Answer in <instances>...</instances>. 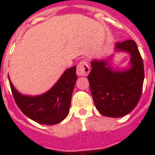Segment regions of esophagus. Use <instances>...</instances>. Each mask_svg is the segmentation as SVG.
<instances>
[{
    "mask_svg": "<svg viewBox=\"0 0 155 155\" xmlns=\"http://www.w3.org/2000/svg\"><path fill=\"white\" fill-rule=\"evenodd\" d=\"M91 69L88 64V62L85 61H81L77 65V69H76V74L79 76H86L88 74L90 73Z\"/></svg>",
    "mask_w": 155,
    "mask_h": 155,
    "instance_id": "esophagus-1",
    "label": "esophagus"
}]
</instances>
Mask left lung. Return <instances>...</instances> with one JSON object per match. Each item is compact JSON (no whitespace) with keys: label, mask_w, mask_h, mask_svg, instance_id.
Wrapping results in <instances>:
<instances>
[{"label":"left lung","mask_w":155,"mask_h":155,"mask_svg":"<svg viewBox=\"0 0 155 155\" xmlns=\"http://www.w3.org/2000/svg\"><path fill=\"white\" fill-rule=\"evenodd\" d=\"M115 51L130 54L129 69L114 70L109 61L93 60L88 75L95 107L102 115L112 118L124 116L135 108L144 79L143 60L134 41L118 42Z\"/></svg>","instance_id":"obj_1"}]
</instances>
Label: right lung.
<instances>
[{
  "label": "right lung",
  "mask_w": 155,
  "mask_h": 155,
  "mask_svg": "<svg viewBox=\"0 0 155 155\" xmlns=\"http://www.w3.org/2000/svg\"><path fill=\"white\" fill-rule=\"evenodd\" d=\"M76 66L67 69L54 86L40 95L31 96L19 93L10 81L12 94L19 109L31 120L42 124H56L69 114L71 96L77 80Z\"/></svg>",
  "instance_id": "1"
}]
</instances>
